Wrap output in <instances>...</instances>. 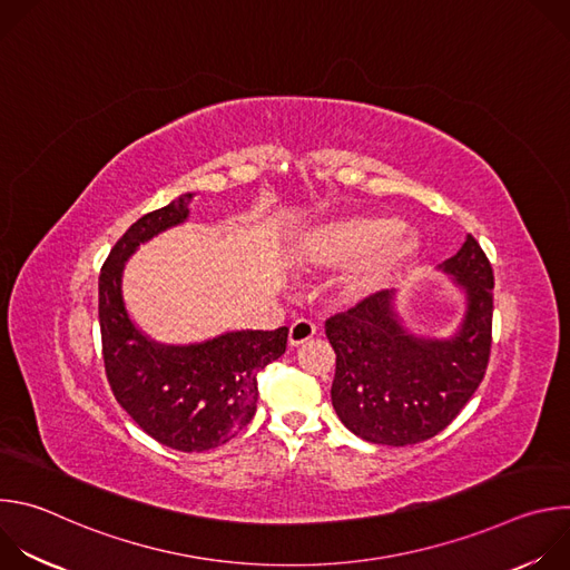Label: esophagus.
Instances as JSON below:
<instances>
[{
	"label": "esophagus",
	"mask_w": 570,
	"mask_h": 570,
	"mask_svg": "<svg viewBox=\"0 0 570 570\" xmlns=\"http://www.w3.org/2000/svg\"><path fill=\"white\" fill-rule=\"evenodd\" d=\"M315 332H317V327H315V324H313L311 320L299 317V320H295V322L291 324V330H288V345H291V347H299V345H304L306 341H311V338L315 336Z\"/></svg>",
	"instance_id": "obj_1"
}]
</instances>
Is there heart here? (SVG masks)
Returning a JSON list of instances; mask_svg holds the SVG:
<instances>
[{
    "label": "heart",
    "instance_id": "heart-1",
    "mask_svg": "<svg viewBox=\"0 0 570 570\" xmlns=\"http://www.w3.org/2000/svg\"><path fill=\"white\" fill-rule=\"evenodd\" d=\"M383 214H350L317 227L304 248L306 262L320 268H343L360 259L347 277L352 295L363 297L392 282L420 250L415 234L390 227Z\"/></svg>",
    "mask_w": 570,
    "mask_h": 570
}]
</instances>
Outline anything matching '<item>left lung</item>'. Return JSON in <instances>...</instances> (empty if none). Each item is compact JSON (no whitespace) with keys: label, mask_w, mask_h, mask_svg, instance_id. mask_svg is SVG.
<instances>
[{"label":"left lung","mask_w":570,"mask_h":570,"mask_svg":"<svg viewBox=\"0 0 570 570\" xmlns=\"http://www.w3.org/2000/svg\"><path fill=\"white\" fill-rule=\"evenodd\" d=\"M466 295L451 338H417L381 291L324 322L336 352L332 403L341 422L372 444L409 446L444 431L480 385L492 352L494 273L469 234L440 266Z\"/></svg>","instance_id":"obj_1"}]
</instances>
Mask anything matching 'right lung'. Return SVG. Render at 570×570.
<instances>
[{
    "label": "right lung",
    "mask_w": 570,
    "mask_h": 570,
    "mask_svg": "<svg viewBox=\"0 0 570 570\" xmlns=\"http://www.w3.org/2000/svg\"><path fill=\"white\" fill-rule=\"evenodd\" d=\"M191 194L135 220L99 275L106 376L121 409L159 444L200 453L229 442L257 411V374L286 352L288 327L229 332L198 345H161L128 317L121 275L139 243L189 216Z\"/></svg>",
    "instance_id": "obj_1"
}]
</instances>
